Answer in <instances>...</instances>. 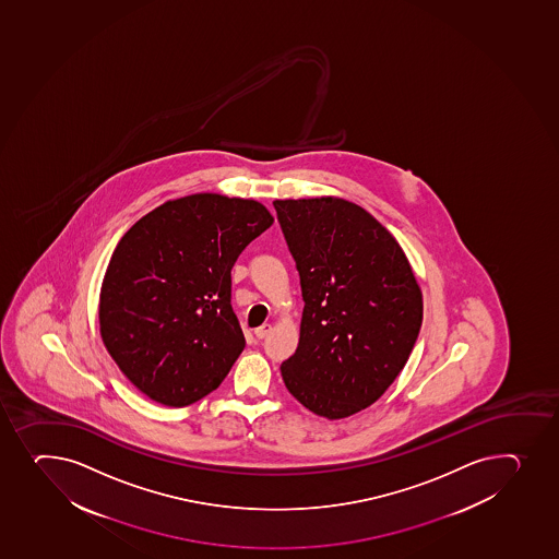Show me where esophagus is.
Instances as JSON below:
<instances>
[{
  "label": "esophagus",
  "mask_w": 559,
  "mask_h": 559,
  "mask_svg": "<svg viewBox=\"0 0 559 559\" xmlns=\"http://www.w3.org/2000/svg\"><path fill=\"white\" fill-rule=\"evenodd\" d=\"M271 332V324H262L260 329L254 330V335L259 337V340H265L267 337V334Z\"/></svg>",
  "instance_id": "esophagus-1"
}]
</instances>
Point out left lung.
Listing matches in <instances>:
<instances>
[{
  "label": "left lung",
  "mask_w": 559,
  "mask_h": 559,
  "mask_svg": "<svg viewBox=\"0 0 559 559\" xmlns=\"http://www.w3.org/2000/svg\"><path fill=\"white\" fill-rule=\"evenodd\" d=\"M299 271V346L281 367L313 415L341 420L391 386L420 334L424 300L396 238L343 198L275 200Z\"/></svg>",
  "instance_id": "left-lung-1"
}]
</instances>
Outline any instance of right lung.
I'll return each instance as SVG.
<instances>
[{"mask_svg": "<svg viewBox=\"0 0 559 559\" xmlns=\"http://www.w3.org/2000/svg\"><path fill=\"white\" fill-rule=\"evenodd\" d=\"M271 224L260 202L200 192L150 211L119 240L98 299L100 337L150 400L185 407L229 374L246 346L230 270Z\"/></svg>", "mask_w": 559, "mask_h": 559, "instance_id": "1", "label": "right lung"}]
</instances>
